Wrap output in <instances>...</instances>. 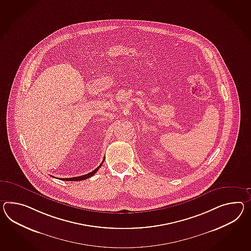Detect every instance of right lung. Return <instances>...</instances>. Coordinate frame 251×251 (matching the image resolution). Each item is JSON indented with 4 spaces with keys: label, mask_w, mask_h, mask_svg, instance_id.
I'll list each match as a JSON object with an SVG mask.
<instances>
[{
    "label": "right lung",
    "mask_w": 251,
    "mask_h": 251,
    "mask_svg": "<svg viewBox=\"0 0 251 251\" xmlns=\"http://www.w3.org/2000/svg\"><path fill=\"white\" fill-rule=\"evenodd\" d=\"M104 161V160H103ZM103 161L100 164L98 168H96L94 171H92V172H90V173H88V174H85V175H82V176H80V177H67V178H61L62 180H67V181H79V180H83V179H87V178H89V177H92L93 176L97 171H98L99 169L101 167L102 165V163H103Z\"/></svg>",
    "instance_id": "1"
}]
</instances>
